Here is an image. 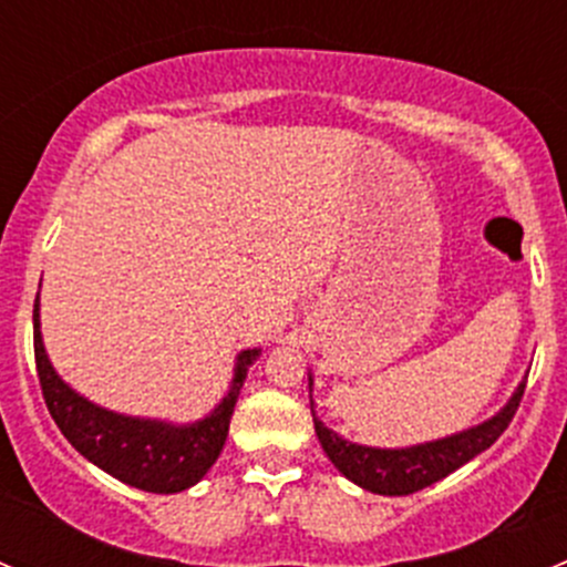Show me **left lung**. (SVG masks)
<instances>
[{
  "label": "left lung",
  "mask_w": 567,
  "mask_h": 567,
  "mask_svg": "<svg viewBox=\"0 0 567 567\" xmlns=\"http://www.w3.org/2000/svg\"><path fill=\"white\" fill-rule=\"evenodd\" d=\"M524 390H527V381L518 386L511 403L499 414L491 416L488 422H483V425L468 427V431L455 433V436L439 439V442L416 444V447L405 450L362 447V444L346 442V439L337 436L316 414H312V422H316V433L323 453L329 455V461L348 480H353L362 488L373 491V494L405 496L439 483L442 477L453 474L455 468H461L463 463L472 461L474 455L488 450L507 431L513 416H516Z\"/></svg>",
  "instance_id": "1"
}]
</instances>
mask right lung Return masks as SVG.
<instances>
[{
  "label": "right lung",
  "mask_w": 567,
  "mask_h": 567,
  "mask_svg": "<svg viewBox=\"0 0 567 567\" xmlns=\"http://www.w3.org/2000/svg\"><path fill=\"white\" fill-rule=\"evenodd\" d=\"M32 320H35V364L45 409L62 436L84 458L117 477L120 483L134 485L147 494H177L203 480V474L214 466L225 447L238 392L247 379L249 364L257 359V351H244L238 357L233 390L216 405L214 414L194 425L175 427L167 422L114 414L62 384L40 340L38 299Z\"/></svg>",
  "instance_id": "right-lung-1"
}]
</instances>
